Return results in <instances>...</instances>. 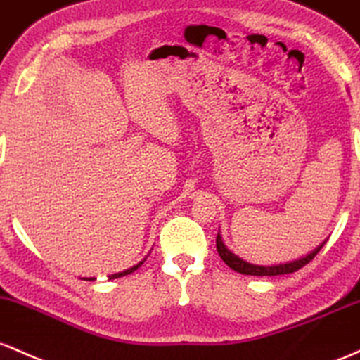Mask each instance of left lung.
<instances>
[{"mask_svg": "<svg viewBox=\"0 0 360 360\" xmlns=\"http://www.w3.org/2000/svg\"><path fill=\"white\" fill-rule=\"evenodd\" d=\"M323 245H325V241H323L318 248H314L313 252L308 253V255L300 258V260L289 262V264H278V265H270V267H264V265H253V264H248V262L241 260L240 257H236L233 252H229V250L226 248V245L223 243V238H221L219 233H217L216 236L217 253H219V257L223 258L224 264L228 265L229 269L236 270V272L245 274V276H284V274H292L296 272V270L304 267L306 264H309V262L316 257V253L323 248Z\"/></svg>", "mask_w": 360, "mask_h": 360, "instance_id": "8db88e82", "label": "left lung"}]
</instances>
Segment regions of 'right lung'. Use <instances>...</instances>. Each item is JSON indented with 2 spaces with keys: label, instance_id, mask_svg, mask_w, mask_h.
Returning <instances> with one entry per match:
<instances>
[{
  "label": "right lung",
  "instance_id": "1",
  "mask_svg": "<svg viewBox=\"0 0 360 360\" xmlns=\"http://www.w3.org/2000/svg\"><path fill=\"white\" fill-rule=\"evenodd\" d=\"M143 264H144V260H143V262H139V264L134 265V267H131V269L124 270V272H119V274H112V276L108 277V278H117V277H122V276H129V274H132V272H134V270L139 269L141 265H143ZM90 281H93V278H90Z\"/></svg>",
  "mask_w": 360,
  "mask_h": 360
}]
</instances>
